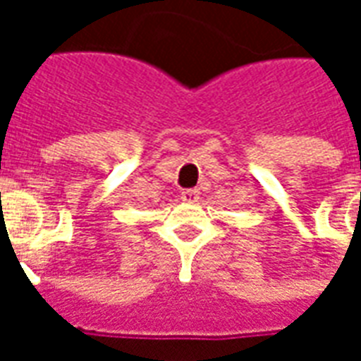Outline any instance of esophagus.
Listing matches in <instances>:
<instances>
[{
  "label": "esophagus",
  "instance_id": "34e87169",
  "mask_svg": "<svg viewBox=\"0 0 361 361\" xmlns=\"http://www.w3.org/2000/svg\"><path fill=\"white\" fill-rule=\"evenodd\" d=\"M181 201L183 203H197L199 201V189H183L181 191Z\"/></svg>",
  "mask_w": 361,
  "mask_h": 361
}]
</instances>
